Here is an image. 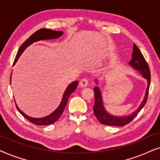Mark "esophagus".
Here are the masks:
<instances>
[{"instance_id": "1", "label": "esophagus", "mask_w": 160, "mask_h": 160, "mask_svg": "<svg viewBox=\"0 0 160 160\" xmlns=\"http://www.w3.org/2000/svg\"><path fill=\"white\" fill-rule=\"evenodd\" d=\"M88 85V80L86 78H83L80 81V86L82 87V88H85Z\"/></svg>"}]
</instances>
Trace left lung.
Instances as JSON below:
<instances>
[{
    "instance_id": "8db88e82",
    "label": "left lung",
    "mask_w": 160,
    "mask_h": 160,
    "mask_svg": "<svg viewBox=\"0 0 160 160\" xmlns=\"http://www.w3.org/2000/svg\"><path fill=\"white\" fill-rule=\"evenodd\" d=\"M129 65L133 69L138 70L139 73L143 77V78L147 80L148 86L146 90V95H145L144 99L140 104L139 108L138 110H136L132 113L126 116H112L110 114L109 112L106 111L104 107L103 100H102V96L101 91L99 87L96 86L94 89V97H95V102L93 105V112H94L95 116L97 117L98 121L100 123L104 125H108V126H112V127H122L124 125L129 123L134 119V118L137 116L138 112L140 111V110L144 107L146 105L147 99H148V91H149V86L151 83V73L150 69L148 67V63L145 60L143 55L142 52L138 49L137 46L135 44H133V51L132 55V60L129 62ZM96 82L98 83L97 80H96Z\"/></svg>"
}]
</instances>
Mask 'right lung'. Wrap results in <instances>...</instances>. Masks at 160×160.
Returning <instances> with one entry per match:
<instances>
[{"label":"right lung","mask_w":160,"mask_h":160,"mask_svg":"<svg viewBox=\"0 0 160 160\" xmlns=\"http://www.w3.org/2000/svg\"><path fill=\"white\" fill-rule=\"evenodd\" d=\"M63 35V31H53V30L50 29H47V28H41L38 30L37 31H36L35 33L32 34L28 39L23 43L22 45L20 46V49L18 50V52L17 53V55L15 57L14 61V65L15 64L17 61L18 60V58H20L21 54L23 52L25 49H26L29 45H31V44H33V42L40 41V40H47V39H54L59 38L61 36ZM78 85V81H74L72 83H70L68 87L66 89L64 93H63L62 99H61V104L55 110L54 112H52L50 115H49L48 116L43 117V118H32L27 116L26 114H25L24 112L21 111L20 108L18 107V105H16V107L18 108V111L20 112L21 115L27 119L28 121H29L30 122L34 123L36 125H39V126H45V125H50L52 123H55L58 119L60 118L61 115H62L64 108L67 105L68 99L70 94L72 93H73V91H75Z\"/></svg>","instance_id":"1"}]
</instances>
